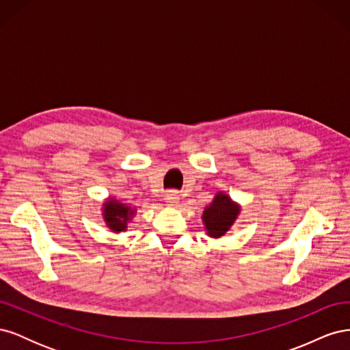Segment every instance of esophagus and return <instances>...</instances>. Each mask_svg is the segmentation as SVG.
Wrapping results in <instances>:
<instances>
[{
  "instance_id": "1",
  "label": "esophagus",
  "mask_w": 350,
  "mask_h": 350,
  "mask_svg": "<svg viewBox=\"0 0 350 350\" xmlns=\"http://www.w3.org/2000/svg\"><path fill=\"white\" fill-rule=\"evenodd\" d=\"M165 200H166L167 206H171V207H176L179 204V196L176 191H169L165 196Z\"/></svg>"
}]
</instances>
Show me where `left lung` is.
<instances>
[{
    "label": "left lung",
    "instance_id": "1",
    "mask_svg": "<svg viewBox=\"0 0 350 350\" xmlns=\"http://www.w3.org/2000/svg\"><path fill=\"white\" fill-rule=\"evenodd\" d=\"M241 211L239 204L228 194L217 193L213 201L203 211V224L207 230V235L211 238L224 237L234 225Z\"/></svg>",
    "mask_w": 350,
    "mask_h": 350
}]
</instances>
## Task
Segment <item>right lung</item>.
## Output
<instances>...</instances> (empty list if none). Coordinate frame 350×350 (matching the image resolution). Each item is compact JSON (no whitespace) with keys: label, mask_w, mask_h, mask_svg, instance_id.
<instances>
[{"label":"right lung","mask_w":350,"mask_h":350,"mask_svg":"<svg viewBox=\"0 0 350 350\" xmlns=\"http://www.w3.org/2000/svg\"><path fill=\"white\" fill-rule=\"evenodd\" d=\"M102 211L108 228L112 232H116V234H118V232H124L131 217L135 215V208H131L130 206L120 203L118 200L113 198L105 201Z\"/></svg>","instance_id":"right-lung-1"}]
</instances>
